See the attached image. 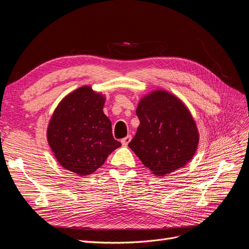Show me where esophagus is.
Here are the masks:
<instances>
[{
    "label": "esophagus",
    "mask_w": 249,
    "mask_h": 249,
    "mask_svg": "<svg viewBox=\"0 0 249 249\" xmlns=\"http://www.w3.org/2000/svg\"><path fill=\"white\" fill-rule=\"evenodd\" d=\"M131 135H127L126 137H124L122 140H121V142H122V145L123 146H127L128 145V143L131 141Z\"/></svg>",
    "instance_id": "esophagus-1"
}]
</instances>
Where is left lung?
Instances as JSON below:
<instances>
[{
    "label": "left lung",
    "mask_w": 249,
    "mask_h": 249,
    "mask_svg": "<svg viewBox=\"0 0 249 249\" xmlns=\"http://www.w3.org/2000/svg\"><path fill=\"white\" fill-rule=\"evenodd\" d=\"M136 115L140 124L128 146L151 174L164 177L191 161L199 130L178 97L166 89L151 90L139 100Z\"/></svg>",
    "instance_id": "left-lung-1"
}]
</instances>
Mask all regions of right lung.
I'll return each mask as SVG.
<instances>
[{
  "label": "right lung",
  "instance_id": "add662e5",
  "mask_svg": "<svg viewBox=\"0 0 249 249\" xmlns=\"http://www.w3.org/2000/svg\"><path fill=\"white\" fill-rule=\"evenodd\" d=\"M105 101L101 91L83 86L59 102L49 120L46 137L51 151L63 168L77 176L95 173L121 146L104 114Z\"/></svg>",
  "mask_w": 249,
  "mask_h": 249
}]
</instances>
